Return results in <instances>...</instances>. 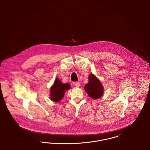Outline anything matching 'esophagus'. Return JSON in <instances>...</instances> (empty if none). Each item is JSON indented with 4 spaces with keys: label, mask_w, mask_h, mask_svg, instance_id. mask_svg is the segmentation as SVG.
Segmentation results:
<instances>
[{
    "label": "esophagus",
    "mask_w": 150,
    "mask_h": 150,
    "mask_svg": "<svg viewBox=\"0 0 150 150\" xmlns=\"http://www.w3.org/2000/svg\"><path fill=\"white\" fill-rule=\"evenodd\" d=\"M73 84H74V86H75L76 87H79L80 86V83L79 82H74Z\"/></svg>",
    "instance_id": "obj_1"
}]
</instances>
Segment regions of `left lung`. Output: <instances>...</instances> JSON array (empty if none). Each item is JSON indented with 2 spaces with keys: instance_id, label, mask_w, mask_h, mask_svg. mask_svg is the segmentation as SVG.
Wrapping results in <instances>:
<instances>
[{
  "instance_id": "8db88e82",
  "label": "left lung",
  "mask_w": 150,
  "mask_h": 150,
  "mask_svg": "<svg viewBox=\"0 0 150 150\" xmlns=\"http://www.w3.org/2000/svg\"><path fill=\"white\" fill-rule=\"evenodd\" d=\"M84 90L88 96L93 100L100 98L103 93V87L100 80L91 74L89 76V82L84 86Z\"/></svg>"
}]
</instances>
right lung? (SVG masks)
Returning <instances> with one entry per match:
<instances>
[{"label":"right lung","instance_id":"right-lung-1","mask_svg":"<svg viewBox=\"0 0 150 150\" xmlns=\"http://www.w3.org/2000/svg\"><path fill=\"white\" fill-rule=\"evenodd\" d=\"M70 88L69 84H64L59 79L56 78L53 85L50 88V99L54 102L61 100L63 98L65 92Z\"/></svg>","mask_w":150,"mask_h":150}]
</instances>
